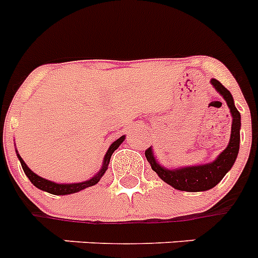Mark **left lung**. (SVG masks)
Masks as SVG:
<instances>
[{"label": "left lung", "instance_id": "8db88e82", "mask_svg": "<svg viewBox=\"0 0 258 258\" xmlns=\"http://www.w3.org/2000/svg\"><path fill=\"white\" fill-rule=\"evenodd\" d=\"M211 83L217 93L227 102L232 114L231 139L228 147L217 156L213 162L207 164L190 165V167H179L169 169L164 168L156 162L152 152V147L146 150V158L150 162L151 168L158 173V176L175 189L187 190V192H202L208 190L223 180L227 172L233 167L240 150V128H241V115L234 106L232 94L220 83L217 79H211Z\"/></svg>", "mask_w": 258, "mask_h": 258}]
</instances>
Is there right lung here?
Returning <instances> with one entry per match:
<instances>
[{"instance_id":"obj_1","label":"right lung","mask_w":258,"mask_h":258,"mask_svg":"<svg viewBox=\"0 0 258 258\" xmlns=\"http://www.w3.org/2000/svg\"><path fill=\"white\" fill-rule=\"evenodd\" d=\"M124 139H125V136H120L119 139H116L114 143L111 144L110 148H108L107 152H106V155H104L103 165H102V168H100L99 172L96 173L95 176H93L90 180H86V181H82V183H70V184L60 183L59 184V183H54V181H50V180L43 179V177L38 176L37 173L33 172V171L27 167L26 163L24 162V159L20 156V154H17V156H18V159H20L21 165H22V169H24L25 175L29 177V180H30L31 183L34 184L35 187L39 188V189L42 190H45V192H49V194L51 195H70V194H75V192H79V190L85 189V188L93 187V185H95L96 183H99V180L102 179L104 172L107 171L111 155L114 154V151L123 143V140Z\"/></svg>"}]
</instances>
